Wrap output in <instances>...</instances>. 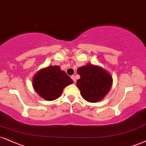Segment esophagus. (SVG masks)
<instances>
[{"label":"esophagus","instance_id":"1","mask_svg":"<svg viewBox=\"0 0 146 146\" xmlns=\"http://www.w3.org/2000/svg\"><path fill=\"white\" fill-rule=\"evenodd\" d=\"M71 78L72 79V80H73V82H76V78H75V75H72V76L71 77Z\"/></svg>","mask_w":146,"mask_h":146}]
</instances>
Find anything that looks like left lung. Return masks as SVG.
I'll use <instances>...</instances> for the list:
<instances>
[{"label": "left lung", "instance_id": "obj_1", "mask_svg": "<svg viewBox=\"0 0 146 146\" xmlns=\"http://www.w3.org/2000/svg\"><path fill=\"white\" fill-rule=\"evenodd\" d=\"M78 73L80 78L77 81V86L86 101L90 103L101 101L111 88L112 77L100 66L88 64L78 68Z\"/></svg>", "mask_w": 146, "mask_h": 146}]
</instances>
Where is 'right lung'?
<instances>
[{"label":"right lung","mask_w":146,"mask_h":146,"mask_svg":"<svg viewBox=\"0 0 146 146\" xmlns=\"http://www.w3.org/2000/svg\"><path fill=\"white\" fill-rule=\"evenodd\" d=\"M73 81L61 71L59 66H49L34 75L33 86L35 90L46 101H54L62 94L63 89Z\"/></svg>","instance_id":"add662e5"}]
</instances>
